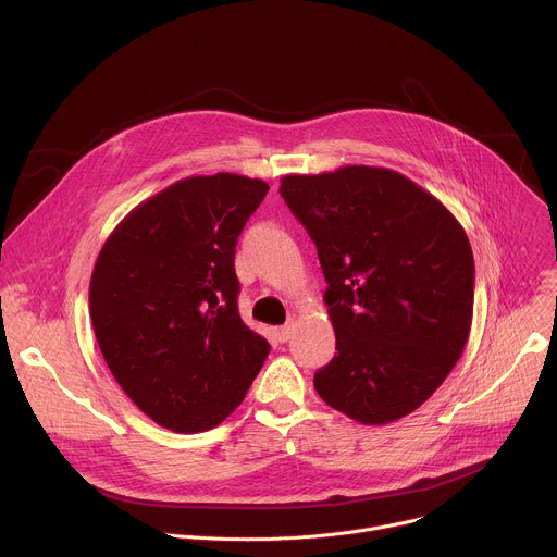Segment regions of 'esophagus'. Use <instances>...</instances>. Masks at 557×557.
I'll return each instance as SVG.
<instances>
[{
  "label": "esophagus",
  "mask_w": 557,
  "mask_h": 557,
  "mask_svg": "<svg viewBox=\"0 0 557 557\" xmlns=\"http://www.w3.org/2000/svg\"><path fill=\"white\" fill-rule=\"evenodd\" d=\"M290 335H293V326L290 324H286V326H280L277 331H275V337H277V342H288L290 339Z\"/></svg>",
  "instance_id": "obj_1"
}]
</instances>
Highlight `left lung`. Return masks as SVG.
Returning <instances> with one entry per match:
<instances>
[{"label":"left lung","instance_id":"obj_1","mask_svg":"<svg viewBox=\"0 0 557 557\" xmlns=\"http://www.w3.org/2000/svg\"><path fill=\"white\" fill-rule=\"evenodd\" d=\"M326 277L337 355L322 399L363 425L423 406L469 339L473 253L451 211L399 172L348 165L282 178Z\"/></svg>","mask_w":557,"mask_h":557}]
</instances>
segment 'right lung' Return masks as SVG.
Returning <instances> with one entry per match:
<instances>
[{"instance_id": "right-lung-1", "label": "right lung", "mask_w": 557, "mask_h": 557, "mask_svg": "<svg viewBox=\"0 0 557 557\" xmlns=\"http://www.w3.org/2000/svg\"><path fill=\"white\" fill-rule=\"evenodd\" d=\"M269 185L237 174L189 176L132 209L90 280V317L123 392L161 428L220 425L271 346L237 312L235 245Z\"/></svg>"}]
</instances>
